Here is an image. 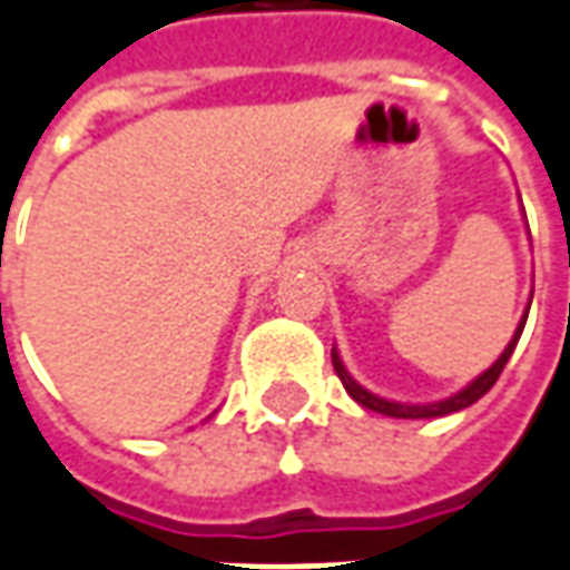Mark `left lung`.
Returning <instances> with one entry per match:
<instances>
[{"label":"left lung","mask_w":570,"mask_h":570,"mask_svg":"<svg viewBox=\"0 0 570 570\" xmlns=\"http://www.w3.org/2000/svg\"><path fill=\"white\" fill-rule=\"evenodd\" d=\"M528 312H530V302H528V308H524V315H521V321H518V327H514V336L509 340V346L502 350V355H499L493 365L487 367L483 374H478V377L468 383V386H462L459 393H452V396L446 399H436V402H393V399L377 396V393L365 390V386H362V383L355 381L350 371H346V365H343V358H340L336 346L334 352H331V358H334L336 377L343 381L346 393H350L362 409H367V412H377V415H386V417H412V421H415V417H443V415H452V412H462V409H468V405H474L480 396H487V393H490V386L499 381L502 367L509 365L514 346H518V340H521V331H524V324H528Z\"/></svg>","instance_id":"8db88e82"}]
</instances>
